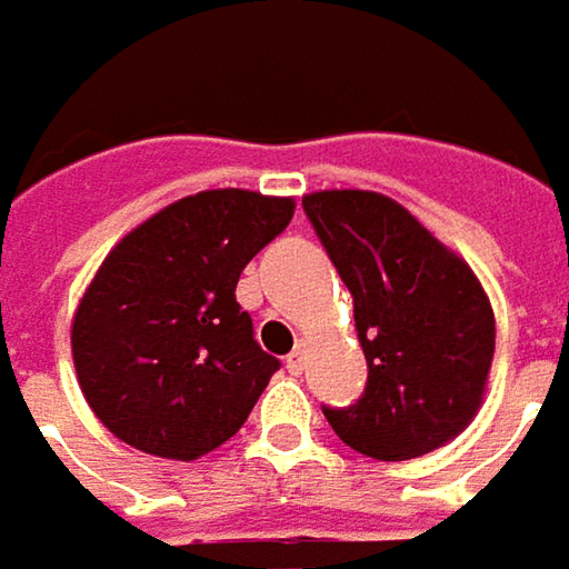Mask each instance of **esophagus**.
<instances>
[{
    "mask_svg": "<svg viewBox=\"0 0 569 569\" xmlns=\"http://www.w3.org/2000/svg\"><path fill=\"white\" fill-rule=\"evenodd\" d=\"M286 368H289L292 375H302V368H306V345H296V348L289 351Z\"/></svg>",
    "mask_w": 569,
    "mask_h": 569,
    "instance_id": "esophagus-1",
    "label": "esophagus"
}]
</instances>
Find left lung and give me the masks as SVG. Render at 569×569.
Instances as JSON below:
<instances>
[{"instance_id": "left-lung-1", "label": "left lung", "mask_w": 569, "mask_h": 569, "mask_svg": "<svg viewBox=\"0 0 569 569\" xmlns=\"http://www.w3.org/2000/svg\"><path fill=\"white\" fill-rule=\"evenodd\" d=\"M302 211L355 299L368 361L365 393L322 407L338 439L403 462L459 437L482 403L495 355L489 296L469 263L378 191H312Z\"/></svg>"}]
</instances>
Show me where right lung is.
I'll use <instances>...</instances> for the list:
<instances>
[{"label": "right lung", "mask_w": 569, "mask_h": 569, "mask_svg": "<svg viewBox=\"0 0 569 569\" xmlns=\"http://www.w3.org/2000/svg\"><path fill=\"white\" fill-rule=\"evenodd\" d=\"M292 198L188 194L100 263L71 326L78 381L100 423L162 459H198L243 427L280 361L233 289L292 221Z\"/></svg>", "instance_id": "obj_1"}]
</instances>
